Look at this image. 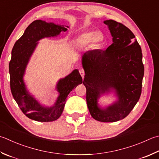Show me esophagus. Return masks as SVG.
<instances>
[{"instance_id":"obj_1","label":"esophagus","mask_w":159,"mask_h":159,"mask_svg":"<svg viewBox=\"0 0 159 159\" xmlns=\"http://www.w3.org/2000/svg\"><path fill=\"white\" fill-rule=\"evenodd\" d=\"M79 72H80V75H81V76L84 77V76H85V70H84L83 69H80Z\"/></svg>"}]
</instances>
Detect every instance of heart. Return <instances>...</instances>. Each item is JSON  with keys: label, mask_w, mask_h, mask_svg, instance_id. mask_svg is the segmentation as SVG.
<instances>
[{"label": "heart", "mask_w": 159, "mask_h": 159, "mask_svg": "<svg viewBox=\"0 0 159 159\" xmlns=\"http://www.w3.org/2000/svg\"><path fill=\"white\" fill-rule=\"evenodd\" d=\"M102 37L100 34L95 31H89L83 33L80 35L79 39V41L81 44H86L94 41L95 43H99L102 41Z\"/></svg>", "instance_id": "heart-1"}]
</instances>
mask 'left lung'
Listing matches in <instances>:
<instances>
[{
    "label": "left lung",
    "mask_w": 159,
    "mask_h": 159,
    "mask_svg": "<svg viewBox=\"0 0 159 159\" xmlns=\"http://www.w3.org/2000/svg\"><path fill=\"white\" fill-rule=\"evenodd\" d=\"M113 36L106 50L88 51L82 64L85 76L86 101L93 119L101 122H116L125 118L141 94L144 65L141 46L135 36L123 24L105 20ZM111 88L116 89L119 101L106 109L98 107L97 99Z\"/></svg>",
    "instance_id": "left-lung-1"
}]
</instances>
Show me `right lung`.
<instances>
[{
	"instance_id": "add662e5",
	"label": "right lung",
	"mask_w": 159,
	"mask_h": 159,
	"mask_svg": "<svg viewBox=\"0 0 159 159\" xmlns=\"http://www.w3.org/2000/svg\"><path fill=\"white\" fill-rule=\"evenodd\" d=\"M68 27L41 20H34L27 27L23 35L15 43L12 49L11 61L9 64L11 92L21 111L30 119L40 122H51L57 120L63 112L68 94L78 85L83 83L82 77L77 70L59 80L57 90L60 95L52 107L40 105L28 94L23 83L25 70L37 45V41L44 37L57 36L61 32L67 31Z\"/></svg>"
}]
</instances>
